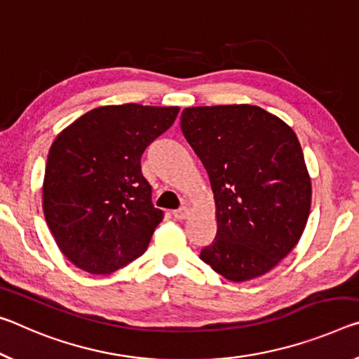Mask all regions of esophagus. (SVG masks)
Instances as JSON below:
<instances>
[{
	"mask_svg": "<svg viewBox=\"0 0 359 359\" xmlns=\"http://www.w3.org/2000/svg\"><path fill=\"white\" fill-rule=\"evenodd\" d=\"M173 216H175L176 219H180V221L186 219V218H187V208H186V207H181V208H178V210H175V211H173Z\"/></svg>",
	"mask_w": 359,
	"mask_h": 359,
	"instance_id": "1",
	"label": "esophagus"
}]
</instances>
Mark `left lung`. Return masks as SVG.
<instances>
[{"mask_svg":"<svg viewBox=\"0 0 359 359\" xmlns=\"http://www.w3.org/2000/svg\"><path fill=\"white\" fill-rule=\"evenodd\" d=\"M181 130L215 194L218 231L201 259L237 283L267 273L297 245L310 213L296 133L252 104L186 108Z\"/></svg>","mask_w":359,"mask_h":359,"instance_id":"obj_1","label":"left lung"}]
</instances>
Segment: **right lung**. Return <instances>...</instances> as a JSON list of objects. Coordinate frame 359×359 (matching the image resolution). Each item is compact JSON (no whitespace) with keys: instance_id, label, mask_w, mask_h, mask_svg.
Listing matches in <instances>:
<instances>
[{"instance_id":"obj_1","label":"right lung","mask_w":359,"mask_h":359,"mask_svg":"<svg viewBox=\"0 0 359 359\" xmlns=\"http://www.w3.org/2000/svg\"><path fill=\"white\" fill-rule=\"evenodd\" d=\"M178 111L100 107L58 133L47 156L43 208L58 248L76 267L107 275L148 250L163 211L152 205L141 156Z\"/></svg>"}]
</instances>
